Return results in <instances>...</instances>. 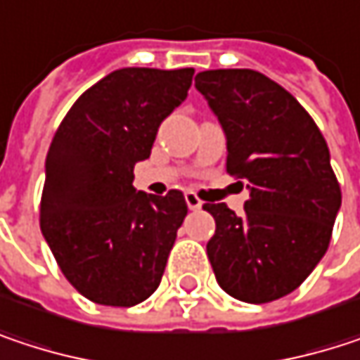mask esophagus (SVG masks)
I'll use <instances>...</instances> for the list:
<instances>
[{
    "label": "esophagus",
    "instance_id": "34e87169",
    "mask_svg": "<svg viewBox=\"0 0 360 360\" xmlns=\"http://www.w3.org/2000/svg\"><path fill=\"white\" fill-rule=\"evenodd\" d=\"M185 202H187L189 210H198V208H202V200H200L193 191H185Z\"/></svg>",
    "mask_w": 360,
    "mask_h": 360
}]
</instances>
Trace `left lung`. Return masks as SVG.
I'll list each match as a JSON object with an SVG mask.
<instances>
[{
    "label": "left lung",
    "instance_id": "left-lung-1",
    "mask_svg": "<svg viewBox=\"0 0 360 360\" xmlns=\"http://www.w3.org/2000/svg\"><path fill=\"white\" fill-rule=\"evenodd\" d=\"M227 137V173L250 198L238 217L204 204L217 231L206 244L219 285L262 304L294 292L327 252L342 204L329 148L311 114L281 85L250 68L195 75Z\"/></svg>",
    "mask_w": 360,
    "mask_h": 360
}]
</instances>
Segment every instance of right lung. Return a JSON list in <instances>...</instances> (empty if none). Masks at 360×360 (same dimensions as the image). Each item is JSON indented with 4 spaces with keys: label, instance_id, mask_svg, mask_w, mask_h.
Here are the masks:
<instances>
[{
    "label": "right lung",
    "instance_id": "right-lung-1",
    "mask_svg": "<svg viewBox=\"0 0 360 360\" xmlns=\"http://www.w3.org/2000/svg\"><path fill=\"white\" fill-rule=\"evenodd\" d=\"M193 68H120L60 122L41 193V233L72 288L96 304L135 307L160 285L187 204L137 191L160 122L187 98Z\"/></svg>",
    "mask_w": 360,
    "mask_h": 360
}]
</instances>
